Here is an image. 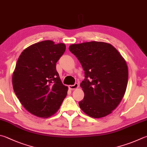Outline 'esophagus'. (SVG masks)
<instances>
[{
	"mask_svg": "<svg viewBox=\"0 0 147 147\" xmlns=\"http://www.w3.org/2000/svg\"><path fill=\"white\" fill-rule=\"evenodd\" d=\"M78 86H79L78 84L76 83V84H74V85H69V89H71V90H74V89H77V88L78 87Z\"/></svg>",
	"mask_w": 147,
	"mask_h": 147,
	"instance_id": "esophagus-1",
	"label": "esophagus"
}]
</instances>
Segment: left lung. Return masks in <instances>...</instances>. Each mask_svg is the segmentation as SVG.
Masks as SVG:
<instances>
[{
  "label": "left lung",
  "instance_id": "obj_1",
  "mask_svg": "<svg viewBox=\"0 0 147 147\" xmlns=\"http://www.w3.org/2000/svg\"><path fill=\"white\" fill-rule=\"evenodd\" d=\"M69 49L85 71L80 84L84 98L79 102L80 107L94 118L110 114L126 91L129 71L125 59L115 47L103 42L71 44Z\"/></svg>",
  "mask_w": 147,
  "mask_h": 147
}]
</instances>
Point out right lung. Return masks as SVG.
I'll use <instances>...</instances> for the list:
<instances>
[{
    "label": "right lung",
    "mask_w": 147,
    "mask_h": 147,
    "mask_svg": "<svg viewBox=\"0 0 147 147\" xmlns=\"http://www.w3.org/2000/svg\"><path fill=\"white\" fill-rule=\"evenodd\" d=\"M64 44L51 40L34 44L23 51L13 73V87L24 107L47 118L55 114L67 94L56 64L64 53Z\"/></svg>",
    "instance_id": "obj_1"
}]
</instances>
